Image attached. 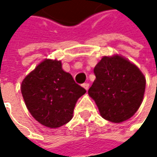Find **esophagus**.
<instances>
[{"label":"esophagus","instance_id":"1","mask_svg":"<svg viewBox=\"0 0 157 157\" xmlns=\"http://www.w3.org/2000/svg\"><path fill=\"white\" fill-rule=\"evenodd\" d=\"M82 87L87 91L88 89H89V83H87V82H84L83 84H82Z\"/></svg>","mask_w":157,"mask_h":157}]
</instances>
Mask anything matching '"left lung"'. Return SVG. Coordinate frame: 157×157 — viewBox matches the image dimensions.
<instances>
[{
    "instance_id": "8db88e82",
    "label": "left lung",
    "mask_w": 157,
    "mask_h": 157,
    "mask_svg": "<svg viewBox=\"0 0 157 157\" xmlns=\"http://www.w3.org/2000/svg\"><path fill=\"white\" fill-rule=\"evenodd\" d=\"M95 80L88 90L100 114L112 123L131 118L141 105L145 77L140 69L119 54L104 56L94 69Z\"/></svg>"
}]
</instances>
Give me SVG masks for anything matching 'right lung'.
I'll return each instance as SVG.
<instances>
[{"mask_svg": "<svg viewBox=\"0 0 157 157\" xmlns=\"http://www.w3.org/2000/svg\"><path fill=\"white\" fill-rule=\"evenodd\" d=\"M21 91L33 117L49 128L67 124L73 118L77 100L86 93L56 59L40 63L22 80Z\"/></svg>", "mask_w": 157, "mask_h": 157, "instance_id": "right-lung-1", "label": "right lung"}]
</instances>
